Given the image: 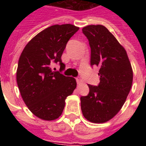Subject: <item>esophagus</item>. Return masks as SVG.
Wrapping results in <instances>:
<instances>
[{"mask_svg": "<svg viewBox=\"0 0 146 146\" xmlns=\"http://www.w3.org/2000/svg\"><path fill=\"white\" fill-rule=\"evenodd\" d=\"M76 82H77V84H80V83H82V80L80 79V77L76 78Z\"/></svg>", "mask_w": 146, "mask_h": 146, "instance_id": "1", "label": "esophagus"}]
</instances>
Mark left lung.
Instances as JSON below:
<instances>
[{"mask_svg":"<svg viewBox=\"0 0 146 146\" xmlns=\"http://www.w3.org/2000/svg\"><path fill=\"white\" fill-rule=\"evenodd\" d=\"M91 48V66H99L100 82L88 85V96H81L82 114L90 122H107L119 112L133 83V70L125 49L102 25L82 29Z\"/></svg>","mask_w":146,"mask_h":146,"instance_id":"8db88e82","label":"left lung"}]
</instances>
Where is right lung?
Listing matches in <instances>:
<instances>
[{"mask_svg": "<svg viewBox=\"0 0 146 146\" xmlns=\"http://www.w3.org/2000/svg\"><path fill=\"white\" fill-rule=\"evenodd\" d=\"M79 29L71 24L50 26L35 35L19 57L17 70L19 92L31 112L42 120L59 117L66 98L76 87L74 78L62 74L65 64L61 56L66 43ZM57 62L60 70L53 71L50 66Z\"/></svg>", "mask_w": 146, "mask_h": 146, "instance_id": "obj_1", "label": "right lung"}]
</instances>
